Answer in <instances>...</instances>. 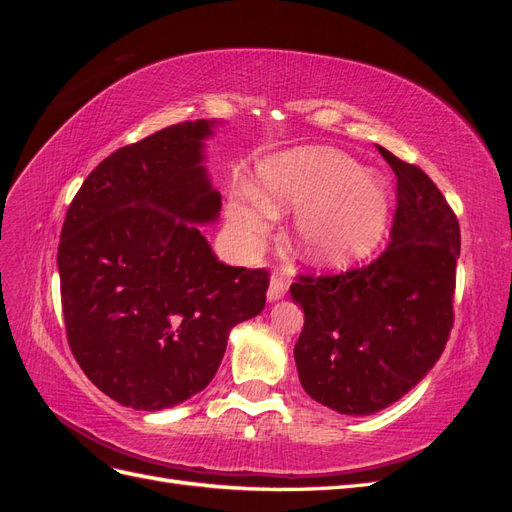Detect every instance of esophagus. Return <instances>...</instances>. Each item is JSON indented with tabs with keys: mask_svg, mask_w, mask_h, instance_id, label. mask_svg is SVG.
Wrapping results in <instances>:
<instances>
[{
	"mask_svg": "<svg viewBox=\"0 0 512 512\" xmlns=\"http://www.w3.org/2000/svg\"><path fill=\"white\" fill-rule=\"evenodd\" d=\"M288 290V284L282 275H273L271 277V284H269V290H267V299L273 303V301H280L284 294Z\"/></svg>",
	"mask_w": 512,
	"mask_h": 512,
	"instance_id": "obj_1",
	"label": "esophagus"
}]
</instances>
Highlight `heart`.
<instances>
[{"instance_id":"b5f03b06","label":"heart","mask_w":512,"mask_h":512,"mask_svg":"<svg viewBox=\"0 0 512 512\" xmlns=\"http://www.w3.org/2000/svg\"><path fill=\"white\" fill-rule=\"evenodd\" d=\"M301 209L294 243L318 265L342 267L380 243L389 220V194L374 175L331 149H294L260 164L256 200L228 205L232 237L254 247L269 228V215Z\"/></svg>"}]
</instances>
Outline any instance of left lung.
<instances>
[{
	"label": "left lung",
	"mask_w": 512,
	"mask_h": 512,
	"mask_svg": "<svg viewBox=\"0 0 512 512\" xmlns=\"http://www.w3.org/2000/svg\"><path fill=\"white\" fill-rule=\"evenodd\" d=\"M397 177L391 243L361 269L299 275L294 346L305 393L339 414L395 404L436 365L453 329L459 222L421 168L378 145Z\"/></svg>",
	"instance_id": "1"
}]
</instances>
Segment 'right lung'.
I'll return each instance as SVG.
<instances>
[{"mask_svg": "<svg viewBox=\"0 0 512 512\" xmlns=\"http://www.w3.org/2000/svg\"><path fill=\"white\" fill-rule=\"evenodd\" d=\"M183 121L121 147L68 207L57 267L76 363L117 404L156 412L213 380L235 324L265 309L269 273L228 267L198 224L215 222L205 138Z\"/></svg>", "mask_w": 512, "mask_h": 512, "instance_id": "right-lung-1", "label": "right lung"}]
</instances>
